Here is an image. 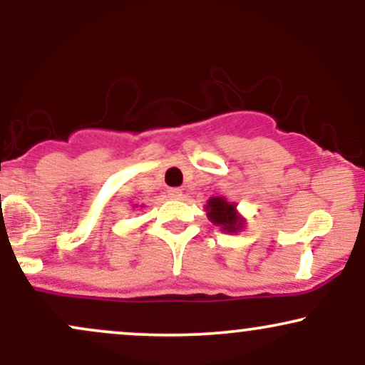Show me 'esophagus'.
I'll return each mask as SVG.
<instances>
[{
	"label": "esophagus",
	"instance_id": "34e87169",
	"mask_svg": "<svg viewBox=\"0 0 365 365\" xmlns=\"http://www.w3.org/2000/svg\"><path fill=\"white\" fill-rule=\"evenodd\" d=\"M168 195L171 197V199H182V195H183V192H182V188H170L168 190Z\"/></svg>",
	"mask_w": 365,
	"mask_h": 365
}]
</instances>
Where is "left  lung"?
I'll return each mask as SVG.
<instances>
[{"instance_id":"1","label":"left lung","mask_w":365,"mask_h":365,"mask_svg":"<svg viewBox=\"0 0 365 365\" xmlns=\"http://www.w3.org/2000/svg\"><path fill=\"white\" fill-rule=\"evenodd\" d=\"M209 221L225 233H238L244 230L245 217L237 211V204L226 200V197H209L204 206Z\"/></svg>"}]
</instances>
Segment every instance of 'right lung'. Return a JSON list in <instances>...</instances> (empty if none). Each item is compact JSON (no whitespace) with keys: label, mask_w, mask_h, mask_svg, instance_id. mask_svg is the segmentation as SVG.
Masks as SVG:
<instances>
[{"label":"right lung","mask_w":365,"mask_h":365,"mask_svg":"<svg viewBox=\"0 0 365 365\" xmlns=\"http://www.w3.org/2000/svg\"><path fill=\"white\" fill-rule=\"evenodd\" d=\"M140 207H142V206H140Z\"/></svg>","instance_id":"obj_1"}]
</instances>
